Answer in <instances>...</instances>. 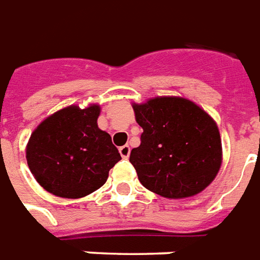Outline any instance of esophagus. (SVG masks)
Listing matches in <instances>:
<instances>
[{"instance_id": "obj_1", "label": "esophagus", "mask_w": 260, "mask_h": 260, "mask_svg": "<svg viewBox=\"0 0 260 260\" xmlns=\"http://www.w3.org/2000/svg\"><path fill=\"white\" fill-rule=\"evenodd\" d=\"M119 153H120V155L123 157V158H127L128 155H130V146H128V145H123V146H120Z\"/></svg>"}]
</instances>
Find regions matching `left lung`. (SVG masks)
<instances>
[{
    "label": "left lung",
    "instance_id": "obj_1",
    "mask_svg": "<svg viewBox=\"0 0 260 260\" xmlns=\"http://www.w3.org/2000/svg\"><path fill=\"white\" fill-rule=\"evenodd\" d=\"M133 109L143 133L130 162L145 188L168 199H184L215 180L223 151L209 114L180 96L153 98Z\"/></svg>",
    "mask_w": 260,
    "mask_h": 260
}]
</instances>
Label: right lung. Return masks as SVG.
<instances>
[{
  "label": "right lung",
  "mask_w": 260,
  "mask_h": 260,
  "mask_svg": "<svg viewBox=\"0 0 260 260\" xmlns=\"http://www.w3.org/2000/svg\"><path fill=\"white\" fill-rule=\"evenodd\" d=\"M101 107L68 106L44 119L26 145L29 169L47 192L80 199L101 188L120 159L109 133L98 127Z\"/></svg>",
  "instance_id": "right-lung-1"
}]
</instances>
